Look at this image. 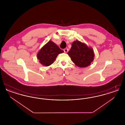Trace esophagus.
<instances>
[{"label": "esophagus", "mask_w": 125, "mask_h": 125, "mask_svg": "<svg viewBox=\"0 0 125 125\" xmlns=\"http://www.w3.org/2000/svg\"><path fill=\"white\" fill-rule=\"evenodd\" d=\"M64 51L65 53H67L68 52V49L67 48H65V49H64Z\"/></svg>", "instance_id": "esophagus-1"}]
</instances>
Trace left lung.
Returning a JSON list of instances; mask_svg holds the SVG:
<instances>
[{"label":"left lung","mask_w":125,"mask_h":125,"mask_svg":"<svg viewBox=\"0 0 125 125\" xmlns=\"http://www.w3.org/2000/svg\"><path fill=\"white\" fill-rule=\"evenodd\" d=\"M72 61L80 67H86L90 65L94 59L93 48L86 44L76 40L73 42L70 50L68 52Z\"/></svg>","instance_id":"obj_1"}]
</instances>
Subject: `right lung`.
<instances>
[{
  "mask_svg": "<svg viewBox=\"0 0 125 125\" xmlns=\"http://www.w3.org/2000/svg\"><path fill=\"white\" fill-rule=\"evenodd\" d=\"M63 52H64L63 50L50 40L38 52L37 54V58L41 65L48 66L53 63L58 55Z\"/></svg>",
  "mask_w": 125,
  "mask_h": 125,
  "instance_id": "obj_1",
  "label": "right lung"
}]
</instances>
